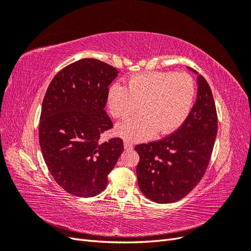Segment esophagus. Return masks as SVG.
I'll return each instance as SVG.
<instances>
[{"mask_svg": "<svg viewBox=\"0 0 251 251\" xmlns=\"http://www.w3.org/2000/svg\"><path fill=\"white\" fill-rule=\"evenodd\" d=\"M125 149H126V150H132V149H133V144H132L130 141L126 140V141H125Z\"/></svg>", "mask_w": 251, "mask_h": 251, "instance_id": "34e87169", "label": "esophagus"}]
</instances>
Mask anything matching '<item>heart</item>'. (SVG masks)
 I'll use <instances>...</instances> for the list:
<instances>
[{
    "instance_id": "heart-1",
    "label": "heart",
    "mask_w": 251,
    "mask_h": 251,
    "mask_svg": "<svg viewBox=\"0 0 251 251\" xmlns=\"http://www.w3.org/2000/svg\"><path fill=\"white\" fill-rule=\"evenodd\" d=\"M126 86L115 83L108 91V107L114 117L127 118L139 103L140 114L117 126V133L126 140L169 135L185 123L192 111L196 87L186 73L137 74L127 80Z\"/></svg>"
}]
</instances>
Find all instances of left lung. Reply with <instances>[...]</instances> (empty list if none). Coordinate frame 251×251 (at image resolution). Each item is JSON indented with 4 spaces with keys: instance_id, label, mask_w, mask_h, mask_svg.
<instances>
[{
    "instance_id": "left-lung-1",
    "label": "left lung",
    "mask_w": 251,
    "mask_h": 251,
    "mask_svg": "<svg viewBox=\"0 0 251 251\" xmlns=\"http://www.w3.org/2000/svg\"><path fill=\"white\" fill-rule=\"evenodd\" d=\"M189 70L196 72L192 68ZM185 123L165 138L135 147L138 186L157 203L176 202L191 193L207 169L218 131V117L210 87L202 75Z\"/></svg>"
}]
</instances>
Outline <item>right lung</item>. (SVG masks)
<instances>
[{
  "instance_id": "obj_1",
  "label": "right lung",
  "mask_w": 251,
  "mask_h": 251,
  "mask_svg": "<svg viewBox=\"0 0 251 251\" xmlns=\"http://www.w3.org/2000/svg\"><path fill=\"white\" fill-rule=\"evenodd\" d=\"M118 73L101 60L82 58L60 70L45 94L42 154L53 179L71 195L89 198L101 193L124 151L120 138L100 141L113 126L104 107Z\"/></svg>"
}]
</instances>
